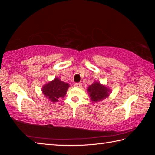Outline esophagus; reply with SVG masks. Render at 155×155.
Listing matches in <instances>:
<instances>
[{
    "label": "esophagus",
    "mask_w": 155,
    "mask_h": 155,
    "mask_svg": "<svg viewBox=\"0 0 155 155\" xmlns=\"http://www.w3.org/2000/svg\"><path fill=\"white\" fill-rule=\"evenodd\" d=\"M74 86L77 87H81L82 86V83H76L74 84Z\"/></svg>",
    "instance_id": "1"
}]
</instances>
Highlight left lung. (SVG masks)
Wrapping results in <instances>:
<instances>
[{"label": "left lung", "mask_w": 155, "mask_h": 155, "mask_svg": "<svg viewBox=\"0 0 155 155\" xmlns=\"http://www.w3.org/2000/svg\"><path fill=\"white\" fill-rule=\"evenodd\" d=\"M87 90L90 94L91 101L94 102H98L104 99L109 96L110 90L106 87L102 85L99 83L96 82L91 85L88 87Z\"/></svg>", "instance_id": "1"}]
</instances>
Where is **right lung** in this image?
<instances>
[{
    "mask_svg": "<svg viewBox=\"0 0 155 155\" xmlns=\"http://www.w3.org/2000/svg\"><path fill=\"white\" fill-rule=\"evenodd\" d=\"M70 86L68 83H65L60 81L58 78L46 84L42 88L43 94L52 102H57L59 99L64 98L67 92V90Z\"/></svg>",
    "mask_w": 155,
    "mask_h": 155,
    "instance_id": "right-lung-1",
    "label": "right lung"
}]
</instances>
